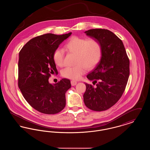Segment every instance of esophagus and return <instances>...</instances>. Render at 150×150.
I'll return each instance as SVG.
<instances>
[{
  "label": "esophagus",
  "mask_w": 150,
  "mask_h": 150,
  "mask_svg": "<svg viewBox=\"0 0 150 150\" xmlns=\"http://www.w3.org/2000/svg\"><path fill=\"white\" fill-rule=\"evenodd\" d=\"M71 84L72 86H75L77 84V81H75V80H71Z\"/></svg>",
  "instance_id": "1"
}]
</instances>
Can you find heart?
Returning a JSON list of instances; mask_svg holds the SVG:
<instances>
[{
    "instance_id": "obj_1",
    "label": "heart",
    "mask_w": 150,
    "mask_h": 150,
    "mask_svg": "<svg viewBox=\"0 0 150 150\" xmlns=\"http://www.w3.org/2000/svg\"><path fill=\"white\" fill-rule=\"evenodd\" d=\"M69 53L75 54L74 67L64 69L61 75L66 78L78 80L85 74L86 68L92 69L100 62L102 56V47L100 42L94 39H86L78 36L71 38L64 45ZM53 61L59 67L64 64V52L61 49L54 50Z\"/></svg>"
}]
</instances>
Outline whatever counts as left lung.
Segmentation results:
<instances>
[{
    "label": "left lung",
    "instance_id": "1",
    "mask_svg": "<svg viewBox=\"0 0 150 150\" xmlns=\"http://www.w3.org/2000/svg\"><path fill=\"white\" fill-rule=\"evenodd\" d=\"M84 33L100 42L102 56L86 76L95 86L86 83L84 102L93 111H105L114 106L125 91L129 76V59L121 39L111 31L93 29Z\"/></svg>",
    "mask_w": 150,
    "mask_h": 150
}]
</instances>
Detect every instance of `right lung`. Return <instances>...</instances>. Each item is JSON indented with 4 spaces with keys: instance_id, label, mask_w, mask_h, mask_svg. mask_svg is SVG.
<instances>
[{
    "instance_id": "add662e5",
    "label": "right lung",
    "mask_w": 150,
    "mask_h": 150,
    "mask_svg": "<svg viewBox=\"0 0 150 150\" xmlns=\"http://www.w3.org/2000/svg\"><path fill=\"white\" fill-rule=\"evenodd\" d=\"M46 34L30 40L20 50L18 60V87L29 105L45 114H55L66 105L65 93L70 80L62 79L52 84L50 74L58 73L53 59L54 50L71 35Z\"/></svg>"
}]
</instances>
